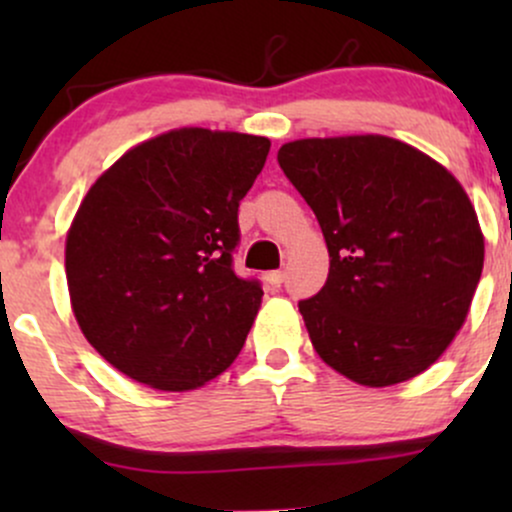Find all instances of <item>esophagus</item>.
I'll use <instances>...</instances> for the list:
<instances>
[{"label":"esophagus","instance_id":"34e87169","mask_svg":"<svg viewBox=\"0 0 512 512\" xmlns=\"http://www.w3.org/2000/svg\"><path fill=\"white\" fill-rule=\"evenodd\" d=\"M264 279H267L272 286H281V284H284L286 274L281 272V269H276V272H267V276H264Z\"/></svg>","mask_w":512,"mask_h":512}]
</instances>
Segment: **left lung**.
Here are the masks:
<instances>
[{
    "instance_id": "8db88e82",
    "label": "left lung",
    "mask_w": 512,
    "mask_h": 512,
    "mask_svg": "<svg viewBox=\"0 0 512 512\" xmlns=\"http://www.w3.org/2000/svg\"><path fill=\"white\" fill-rule=\"evenodd\" d=\"M279 166L330 252L322 291L298 303L322 361L366 387L431 368L484 269V233L455 175L383 134L296 139Z\"/></svg>"
}]
</instances>
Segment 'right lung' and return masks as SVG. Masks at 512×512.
Listing matches in <instances>:
<instances>
[{"mask_svg":"<svg viewBox=\"0 0 512 512\" xmlns=\"http://www.w3.org/2000/svg\"><path fill=\"white\" fill-rule=\"evenodd\" d=\"M267 137L180 127L132 146L81 199L64 245L69 301L110 366L163 392L236 361L262 303L233 272L238 204Z\"/></svg>","mask_w":512,"mask_h":512,"instance_id":"right-lung-1","label":"right lung"}]
</instances>
